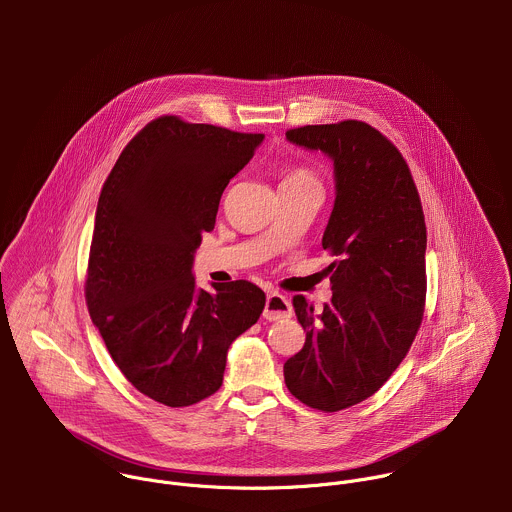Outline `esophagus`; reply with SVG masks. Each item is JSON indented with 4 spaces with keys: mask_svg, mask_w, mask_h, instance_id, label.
Wrapping results in <instances>:
<instances>
[{
    "mask_svg": "<svg viewBox=\"0 0 512 512\" xmlns=\"http://www.w3.org/2000/svg\"><path fill=\"white\" fill-rule=\"evenodd\" d=\"M294 314V308H291V302L277 294V291H271L265 300V308H263V318L269 322H279V320H287Z\"/></svg>",
    "mask_w": 512,
    "mask_h": 512,
    "instance_id": "34e87169",
    "label": "esophagus"
}]
</instances>
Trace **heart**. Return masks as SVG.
<instances>
[{
  "instance_id": "obj_1",
  "label": "heart",
  "mask_w": 512,
  "mask_h": 512,
  "mask_svg": "<svg viewBox=\"0 0 512 512\" xmlns=\"http://www.w3.org/2000/svg\"><path fill=\"white\" fill-rule=\"evenodd\" d=\"M287 180H312V178H310V174H308V172H304V170H298V172L291 174Z\"/></svg>"
}]
</instances>
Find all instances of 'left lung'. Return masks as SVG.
I'll use <instances>...</instances> for the list:
<instances>
[{"label":"left lung","instance_id":"1","mask_svg":"<svg viewBox=\"0 0 512 512\" xmlns=\"http://www.w3.org/2000/svg\"><path fill=\"white\" fill-rule=\"evenodd\" d=\"M287 141L334 166V206L322 247L338 259L322 314L294 298L304 348L285 360L289 393L340 411L377 393L405 358L425 306V221L395 145L362 121L289 129Z\"/></svg>","mask_w":512,"mask_h":512}]
</instances>
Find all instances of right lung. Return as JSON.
Segmentation results:
<instances>
[{
	"label": "right lung",
	"instance_id": "add662e5",
	"mask_svg": "<svg viewBox=\"0 0 512 512\" xmlns=\"http://www.w3.org/2000/svg\"><path fill=\"white\" fill-rule=\"evenodd\" d=\"M263 139L160 117L127 143L103 184L89 314L125 379L162 405L188 407L221 389L231 344L263 312L265 294L251 281L206 291L192 273L227 184Z\"/></svg>",
	"mask_w": 512,
	"mask_h": 512
}]
</instances>
